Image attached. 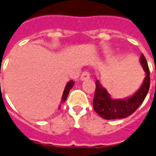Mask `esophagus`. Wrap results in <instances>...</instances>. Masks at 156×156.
Here are the masks:
<instances>
[{"label": "esophagus", "mask_w": 156, "mask_h": 156, "mask_svg": "<svg viewBox=\"0 0 156 156\" xmlns=\"http://www.w3.org/2000/svg\"><path fill=\"white\" fill-rule=\"evenodd\" d=\"M89 78H90V74L87 72V71H84V72L81 74V76H80V80H87V79H89Z\"/></svg>", "instance_id": "34e87169"}]
</instances>
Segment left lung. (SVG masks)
I'll use <instances>...</instances> for the list:
<instances>
[{
  "label": "left lung",
  "mask_w": 156,
  "mask_h": 156,
  "mask_svg": "<svg viewBox=\"0 0 156 156\" xmlns=\"http://www.w3.org/2000/svg\"><path fill=\"white\" fill-rule=\"evenodd\" d=\"M140 62L145 72V76L140 88L130 97L122 99H113L107 89L101 86L100 80L96 81L93 108L101 118L108 120L125 119L133 113L142 104L150 89L151 78L146 58L143 54L140 56Z\"/></svg>",
  "instance_id": "8db88e82"
}]
</instances>
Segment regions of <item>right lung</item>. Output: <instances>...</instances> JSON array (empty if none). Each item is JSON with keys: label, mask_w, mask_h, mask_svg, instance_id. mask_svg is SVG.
Segmentation results:
<instances>
[{"label": "right lung", "mask_w": 156, "mask_h": 156, "mask_svg": "<svg viewBox=\"0 0 156 156\" xmlns=\"http://www.w3.org/2000/svg\"><path fill=\"white\" fill-rule=\"evenodd\" d=\"M74 84H75V81H73V80H69V82H67V84H66V87H65V90H64V92H63L62 98H61V102H62V103L64 101H66V100L67 99L68 94H69L70 89H71L73 87V86H74ZM59 108H60V106L58 107V109H59Z\"/></svg>", "instance_id": "add662e5"}]
</instances>
